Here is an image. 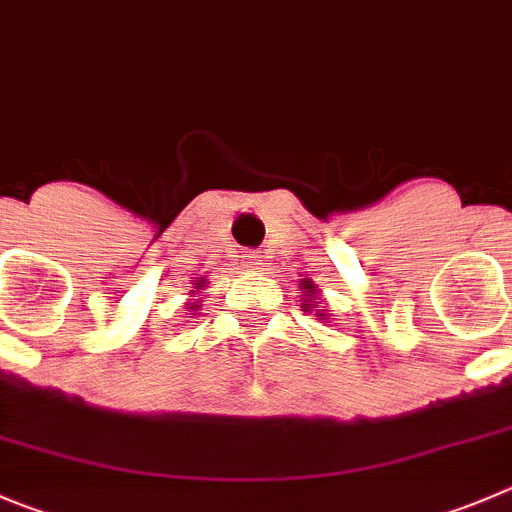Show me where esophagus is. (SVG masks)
Segmentation results:
<instances>
[{"label": "esophagus", "mask_w": 512, "mask_h": 512, "mask_svg": "<svg viewBox=\"0 0 512 512\" xmlns=\"http://www.w3.org/2000/svg\"><path fill=\"white\" fill-rule=\"evenodd\" d=\"M261 264V253L253 251V248H246V251H241V256H238V266H241L243 271H256Z\"/></svg>", "instance_id": "34e87169"}]
</instances>
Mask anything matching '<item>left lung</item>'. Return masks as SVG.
I'll return each instance as SVG.
<instances>
[{"label":"left lung","instance_id":"left-lung-1","mask_svg":"<svg viewBox=\"0 0 512 512\" xmlns=\"http://www.w3.org/2000/svg\"><path fill=\"white\" fill-rule=\"evenodd\" d=\"M304 289H309V294H306V296H311V294H314V291H316V286L311 284V281H304ZM309 306H316V304H311V301H306L304 309H309Z\"/></svg>","mask_w":512,"mask_h":512}]
</instances>
